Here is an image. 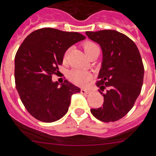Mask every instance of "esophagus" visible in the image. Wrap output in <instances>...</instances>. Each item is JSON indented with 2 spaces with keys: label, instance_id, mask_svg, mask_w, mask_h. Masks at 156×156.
<instances>
[{
  "label": "esophagus",
  "instance_id": "obj_1",
  "mask_svg": "<svg viewBox=\"0 0 156 156\" xmlns=\"http://www.w3.org/2000/svg\"><path fill=\"white\" fill-rule=\"evenodd\" d=\"M81 92L82 94H88V93H89V91L86 90V89H85V88H81Z\"/></svg>",
  "mask_w": 156,
  "mask_h": 156
}]
</instances>
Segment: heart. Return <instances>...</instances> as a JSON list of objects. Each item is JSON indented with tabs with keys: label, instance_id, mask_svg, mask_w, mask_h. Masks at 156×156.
Here are the masks:
<instances>
[{
	"label": "heart",
	"instance_id": "heart-1",
	"mask_svg": "<svg viewBox=\"0 0 156 156\" xmlns=\"http://www.w3.org/2000/svg\"><path fill=\"white\" fill-rule=\"evenodd\" d=\"M82 47H83V49L84 50H85V54H87V56H88L89 54L93 53L95 50H99V47H98L97 45L92 41L85 42V43L82 44ZM68 53H69V50H67V51L64 53V61H66L67 58H68ZM68 78H69V79L72 81L73 83H75L78 85H85V84L89 81L91 76L88 72H86V71H82V70L75 69L70 71L69 74H68Z\"/></svg>",
	"mask_w": 156,
	"mask_h": 156
}]
</instances>
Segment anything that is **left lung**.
I'll use <instances>...</instances> for the list:
<instances>
[{
    "instance_id": "8db88e82",
    "label": "left lung",
    "mask_w": 156,
    "mask_h": 156,
    "mask_svg": "<svg viewBox=\"0 0 156 156\" xmlns=\"http://www.w3.org/2000/svg\"><path fill=\"white\" fill-rule=\"evenodd\" d=\"M85 33L102 50V68L96 86L104 102L102 107L91 109V113L102 122L116 121L132 109L141 93L144 79L141 54L135 43L117 31Z\"/></svg>"
}]
</instances>
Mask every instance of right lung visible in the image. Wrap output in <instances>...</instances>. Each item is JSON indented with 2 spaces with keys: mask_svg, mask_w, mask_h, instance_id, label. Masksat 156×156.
<instances>
[{
  "mask_svg": "<svg viewBox=\"0 0 156 156\" xmlns=\"http://www.w3.org/2000/svg\"><path fill=\"white\" fill-rule=\"evenodd\" d=\"M85 39L78 33L53 28L37 29L25 39L15 58L16 89L27 111L46 123L57 121L67 113L71 95L80 88L67 80L59 87L53 82L70 47Z\"/></svg>",
  "mask_w": 156,
  "mask_h": 156,
  "instance_id": "1",
  "label": "right lung"
}]
</instances>
